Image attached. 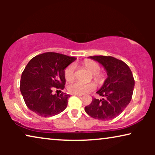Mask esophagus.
<instances>
[{
	"instance_id": "obj_1",
	"label": "esophagus",
	"mask_w": 155,
	"mask_h": 155,
	"mask_svg": "<svg viewBox=\"0 0 155 155\" xmlns=\"http://www.w3.org/2000/svg\"><path fill=\"white\" fill-rule=\"evenodd\" d=\"M72 95H74V96H77L78 97H80L82 96V95H80V94H72Z\"/></svg>"
}]
</instances>
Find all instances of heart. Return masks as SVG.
<instances>
[{"label": "heart", "instance_id": "b5f03b06", "mask_svg": "<svg viewBox=\"0 0 155 155\" xmlns=\"http://www.w3.org/2000/svg\"><path fill=\"white\" fill-rule=\"evenodd\" d=\"M83 65L93 73V78L96 81H99L101 79V75L99 73L100 71V67L98 63L90 59H85L83 61ZM75 64H71L68 65L64 71L65 79L68 82L73 81L75 78ZM96 88V84L94 82H89V83H82L80 82H75L73 84H71L68 87V90L71 94H84L87 93L92 92Z\"/></svg>", "mask_w": 155, "mask_h": 155}]
</instances>
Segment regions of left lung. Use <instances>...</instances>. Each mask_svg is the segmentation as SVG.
<instances>
[{"mask_svg":"<svg viewBox=\"0 0 155 155\" xmlns=\"http://www.w3.org/2000/svg\"><path fill=\"white\" fill-rule=\"evenodd\" d=\"M104 67L108 78L97 93L102 99L93 98L84 111L91 117L109 120L121 114L132 99L135 80L128 65L123 61L107 56H90Z\"/></svg>","mask_w":155,"mask_h":155,"instance_id":"left-lung-1","label":"left lung"}]
</instances>
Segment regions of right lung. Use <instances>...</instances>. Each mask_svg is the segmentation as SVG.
Instances as JSON below:
<instances>
[{
	"label": "right lung",
	"instance_id": "right-lung-1",
	"mask_svg": "<svg viewBox=\"0 0 155 155\" xmlns=\"http://www.w3.org/2000/svg\"><path fill=\"white\" fill-rule=\"evenodd\" d=\"M75 59L55 52L44 53L31 59L22 72L20 84L25 102L31 111L49 117L65 109L71 96L63 92L53 94L52 92L64 89V70Z\"/></svg>",
	"mask_w": 155,
	"mask_h": 155
}]
</instances>
